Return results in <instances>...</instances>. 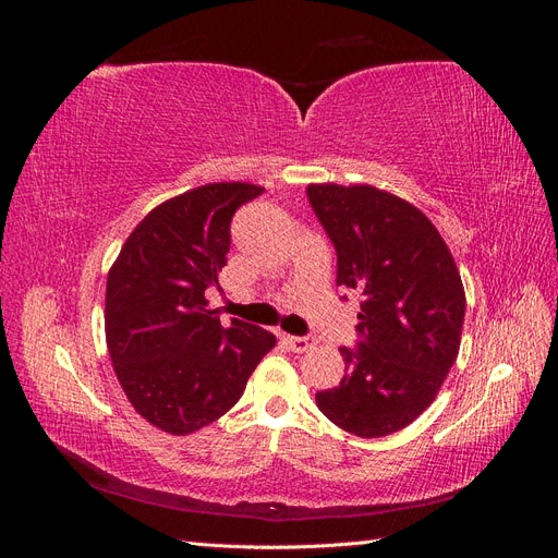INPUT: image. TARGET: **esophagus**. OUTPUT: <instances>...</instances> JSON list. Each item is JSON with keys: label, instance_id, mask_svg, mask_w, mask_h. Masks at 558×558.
I'll use <instances>...</instances> for the list:
<instances>
[{"label": "esophagus", "instance_id": "esophagus-1", "mask_svg": "<svg viewBox=\"0 0 558 558\" xmlns=\"http://www.w3.org/2000/svg\"><path fill=\"white\" fill-rule=\"evenodd\" d=\"M283 344L289 347L295 353H305L307 349L314 347L312 337H295V335H283Z\"/></svg>", "mask_w": 558, "mask_h": 558}]
</instances>
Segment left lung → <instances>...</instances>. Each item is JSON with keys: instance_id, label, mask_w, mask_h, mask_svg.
Wrapping results in <instances>:
<instances>
[{"instance_id": "8db88e82", "label": "left lung", "mask_w": 558, "mask_h": 558, "mask_svg": "<svg viewBox=\"0 0 558 558\" xmlns=\"http://www.w3.org/2000/svg\"><path fill=\"white\" fill-rule=\"evenodd\" d=\"M307 195L337 251V286L363 295L359 351L340 349L342 381L318 410L359 437L391 435L440 393L459 356L465 291L430 218L369 183H310Z\"/></svg>"}]
</instances>
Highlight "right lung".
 <instances>
[{
    "instance_id": "obj_1",
    "label": "right lung",
    "mask_w": 558,
    "mask_h": 558,
    "mask_svg": "<svg viewBox=\"0 0 558 558\" xmlns=\"http://www.w3.org/2000/svg\"><path fill=\"white\" fill-rule=\"evenodd\" d=\"M265 189L197 185L150 209L107 277L105 332L113 373L142 418L191 435L221 418L277 337L232 318L223 328L205 291L218 286L230 221Z\"/></svg>"
}]
</instances>
